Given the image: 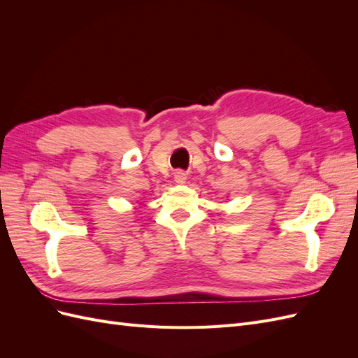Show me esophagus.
<instances>
[{
  "label": "esophagus",
  "instance_id": "34e87169",
  "mask_svg": "<svg viewBox=\"0 0 358 358\" xmlns=\"http://www.w3.org/2000/svg\"><path fill=\"white\" fill-rule=\"evenodd\" d=\"M175 182L179 183V185H182V183L187 182V173L182 171V170H178L175 173Z\"/></svg>",
  "mask_w": 358,
  "mask_h": 358
}]
</instances>
